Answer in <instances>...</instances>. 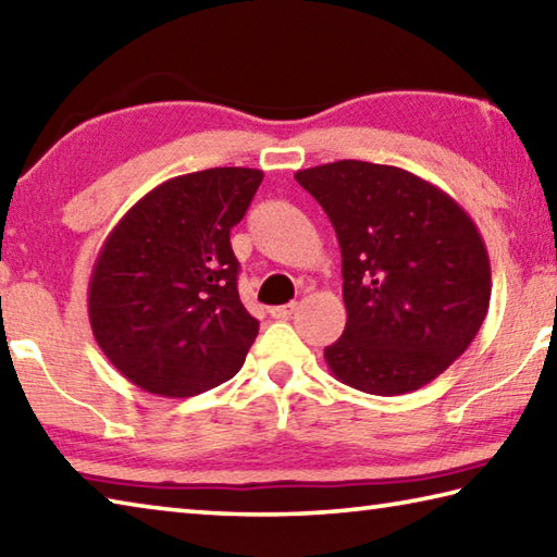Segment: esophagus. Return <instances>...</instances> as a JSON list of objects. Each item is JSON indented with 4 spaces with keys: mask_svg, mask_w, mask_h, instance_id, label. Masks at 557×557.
<instances>
[{
    "mask_svg": "<svg viewBox=\"0 0 557 557\" xmlns=\"http://www.w3.org/2000/svg\"><path fill=\"white\" fill-rule=\"evenodd\" d=\"M297 309V301H289V305H282V307H272L270 314L275 319H289L292 314H295Z\"/></svg>",
    "mask_w": 557,
    "mask_h": 557,
    "instance_id": "obj_1",
    "label": "esophagus"
}]
</instances>
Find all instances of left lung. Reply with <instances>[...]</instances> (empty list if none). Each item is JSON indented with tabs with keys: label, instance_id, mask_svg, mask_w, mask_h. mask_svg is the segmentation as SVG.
<instances>
[{
	"label": "left lung",
	"instance_id": "left-lung-1",
	"mask_svg": "<svg viewBox=\"0 0 557 557\" xmlns=\"http://www.w3.org/2000/svg\"><path fill=\"white\" fill-rule=\"evenodd\" d=\"M295 178L326 211L342 248L346 329L324 348L329 371L371 395L435 381L474 342L492 299L474 221L400 166L342 159Z\"/></svg>",
	"mask_w": 557,
	"mask_h": 557
}]
</instances>
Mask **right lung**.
Returning a JSON list of instances; mask_svg holds the SVG:
<instances>
[{
  "label": "right lung",
  "mask_w": 557,
  "mask_h": 557,
  "mask_svg": "<svg viewBox=\"0 0 557 557\" xmlns=\"http://www.w3.org/2000/svg\"><path fill=\"white\" fill-rule=\"evenodd\" d=\"M260 169L215 166L154 186L110 231L92 265L88 317L129 383L191 398L240 371L258 319L238 295L231 228Z\"/></svg>",
  "instance_id": "obj_1"
}]
</instances>
